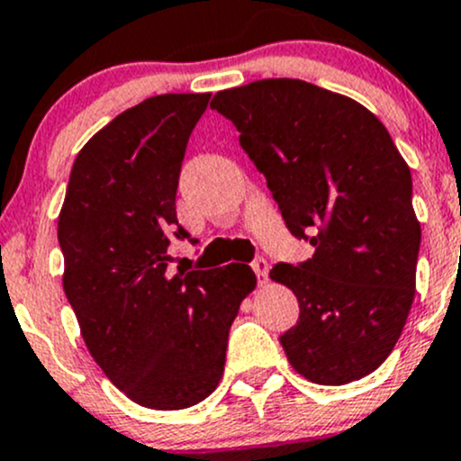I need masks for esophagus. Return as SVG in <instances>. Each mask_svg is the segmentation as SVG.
<instances>
[{
    "label": "esophagus",
    "mask_w": 461,
    "mask_h": 461,
    "mask_svg": "<svg viewBox=\"0 0 461 461\" xmlns=\"http://www.w3.org/2000/svg\"><path fill=\"white\" fill-rule=\"evenodd\" d=\"M252 269H254V274H257V276H258V283L267 281L269 265H267V260H265L263 257H257V258L252 260Z\"/></svg>",
    "instance_id": "obj_1"
}]
</instances>
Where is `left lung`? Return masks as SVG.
<instances>
[{
	"mask_svg": "<svg viewBox=\"0 0 461 461\" xmlns=\"http://www.w3.org/2000/svg\"><path fill=\"white\" fill-rule=\"evenodd\" d=\"M212 109L234 122L292 236L314 248L269 272L299 299L281 334L287 361L321 385L375 373L406 325L421 243L390 133L359 102L290 77L218 91Z\"/></svg>",
	"mask_w": 461,
	"mask_h": 461,
	"instance_id": "8db88e82",
	"label": "left lung"
}]
</instances>
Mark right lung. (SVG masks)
Returning a JSON list of instances; mask_svg holds the SVG:
<instances>
[{
    "instance_id": "1",
    "label": "right lung",
    "mask_w": 461,
    "mask_h": 461,
    "mask_svg": "<svg viewBox=\"0 0 461 461\" xmlns=\"http://www.w3.org/2000/svg\"><path fill=\"white\" fill-rule=\"evenodd\" d=\"M212 93L122 111L73 162L58 221L64 292L95 364L131 402L180 411L216 390L249 265L169 272L180 167Z\"/></svg>"
}]
</instances>
